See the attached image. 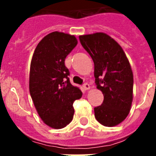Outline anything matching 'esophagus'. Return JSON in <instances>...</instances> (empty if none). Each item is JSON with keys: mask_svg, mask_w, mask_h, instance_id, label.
<instances>
[{"mask_svg": "<svg viewBox=\"0 0 156 156\" xmlns=\"http://www.w3.org/2000/svg\"><path fill=\"white\" fill-rule=\"evenodd\" d=\"M83 87L85 89V90H88V89H90V85L88 84V83H84L83 85Z\"/></svg>", "mask_w": 156, "mask_h": 156, "instance_id": "34e87169", "label": "esophagus"}]
</instances>
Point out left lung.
I'll use <instances>...</instances> for the list:
<instances>
[{
	"mask_svg": "<svg viewBox=\"0 0 156 156\" xmlns=\"http://www.w3.org/2000/svg\"><path fill=\"white\" fill-rule=\"evenodd\" d=\"M83 48L95 65V84L104 101L94 108L96 120L104 126H115L126 118L133 100V77L121 47L104 33L80 35Z\"/></svg>",
	"mask_w": 156,
	"mask_h": 156,
	"instance_id": "1",
	"label": "left lung"
}]
</instances>
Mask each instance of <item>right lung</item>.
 Returning a JSON list of instances; mask_svg holds the SVG:
<instances>
[{"instance_id":"add662e5","label":"right lung","mask_w":156,"mask_h":156,"mask_svg":"<svg viewBox=\"0 0 156 156\" xmlns=\"http://www.w3.org/2000/svg\"><path fill=\"white\" fill-rule=\"evenodd\" d=\"M78 44L74 35L54 31L38 44L30 63L29 90L38 114L47 126L66 127L73 120V104L83 93L69 82L65 60Z\"/></svg>"}]
</instances>
